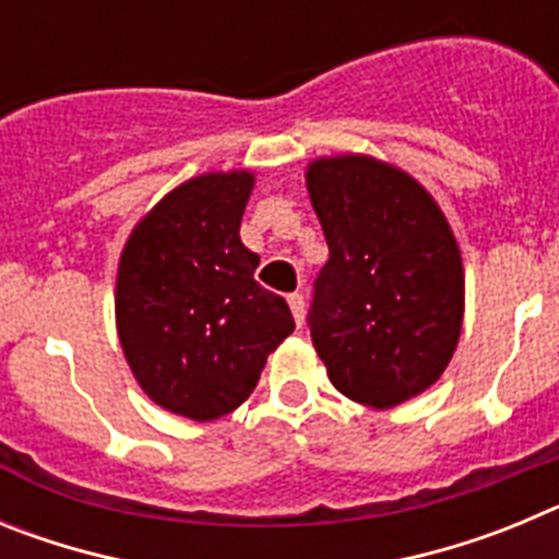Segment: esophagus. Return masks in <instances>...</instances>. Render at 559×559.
I'll use <instances>...</instances> for the list:
<instances>
[{
  "label": "esophagus",
  "mask_w": 559,
  "mask_h": 559,
  "mask_svg": "<svg viewBox=\"0 0 559 559\" xmlns=\"http://www.w3.org/2000/svg\"><path fill=\"white\" fill-rule=\"evenodd\" d=\"M288 305H290V313H294L296 324L302 328V324H305V296L296 290V294L288 296Z\"/></svg>",
  "instance_id": "obj_1"
}]
</instances>
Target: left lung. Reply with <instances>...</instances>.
Instances as JSON below:
<instances>
[{
    "label": "left lung",
    "mask_w": 559,
    "mask_h": 559,
    "mask_svg": "<svg viewBox=\"0 0 559 559\" xmlns=\"http://www.w3.org/2000/svg\"><path fill=\"white\" fill-rule=\"evenodd\" d=\"M308 192L330 249L308 310L316 353L341 394L400 406L445 372L462 333L451 226L412 176L369 156L313 162Z\"/></svg>",
    "instance_id": "8db88e82"
}]
</instances>
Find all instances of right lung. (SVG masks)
I'll list each match as a JSON object with an SVG mask.
<instances>
[{
	"instance_id": "right-lung-1",
	"label": "right lung",
	"mask_w": 559,
	"mask_h": 559,
	"mask_svg": "<svg viewBox=\"0 0 559 559\" xmlns=\"http://www.w3.org/2000/svg\"><path fill=\"white\" fill-rule=\"evenodd\" d=\"M251 173H206L176 187L122 249L117 330L133 378L181 417L235 412L269 353L290 333L283 296L254 280L260 257L240 240Z\"/></svg>"
}]
</instances>
